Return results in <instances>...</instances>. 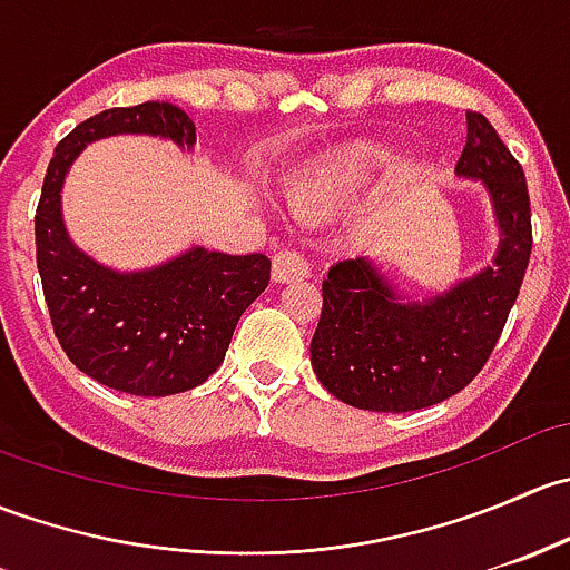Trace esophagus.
<instances>
[{
    "label": "esophagus",
    "mask_w": 570,
    "mask_h": 570,
    "mask_svg": "<svg viewBox=\"0 0 570 570\" xmlns=\"http://www.w3.org/2000/svg\"><path fill=\"white\" fill-rule=\"evenodd\" d=\"M308 262L297 248H281L273 256V278L278 284H286V281H301L308 278Z\"/></svg>",
    "instance_id": "obj_1"
}]
</instances>
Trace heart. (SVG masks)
I'll use <instances>...</instances> for the list:
<instances>
[{
    "label": "heart",
    "mask_w": 570,
    "mask_h": 570,
    "mask_svg": "<svg viewBox=\"0 0 570 570\" xmlns=\"http://www.w3.org/2000/svg\"><path fill=\"white\" fill-rule=\"evenodd\" d=\"M389 165H392V159L383 157V154H355V157H350L347 163L338 168V174L333 181H336V187H342V189L358 187V184H364L372 174L389 168Z\"/></svg>",
    "instance_id": "1"
}]
</instances>
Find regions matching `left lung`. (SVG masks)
I'll use <instances>...</instances> for the list:
<instances>
[{"instance_id": "8db88e82", "label": "left lung", "mask_w": 570, "mask_h": 570, "mask_svg": "<svg viewBox=\"0 0 570 570\" xmlns=\"http://www.w3.org/2000/svg\"><path fill=\"white\" fill-rule=\"evenodd\" d=\"M458 174L482 178L502 245L497 262L428 303H396L364 258L338 262L322 281L312 338L317 381L361 411L407 413L463 392L491 358L532 253V209L519 159L476 109H465Z\"/></svg>"}]
</instances>
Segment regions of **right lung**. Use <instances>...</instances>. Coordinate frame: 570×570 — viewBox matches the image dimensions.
I'll return each instance as SVG.
<instances>
[{
  "label": "right lung",
  "mask_w": 570,
  "mask_h": 570,
  "mask_svg": "<svg viewBox=\"0 0 570 570\" xmlns=\"http://www.w3.org/2000/svg\"><path fill=\"white\" fill-rule=\"evenodd\" d=\"M107 135H163L193 146L195 126L168 101L112 107L57 142L36 209V258L62 353L101 386L168 396L200 386L226 358L245 308L267 289L264 253L195 248L165 267L118 275L79 253L60 220V187L85 142Z\"/></svg>",
  "instance_id": "obj_1"
}]
</instances>
